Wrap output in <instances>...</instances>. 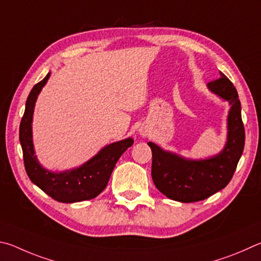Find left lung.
I'll return each instance as SVG.
<instances>
[{"label": "left lung", "mask_w": 261, "mask_h": 261, "mask_svg": "<svg viewBox=\"0 0 261 261\" xmlns=\"http://www.w3.org/2000/svg\"><path fill=\"white\" fill-rule=\"evenodd\" d=\"M207 87L231 105L228 139L222 152L203 161H189L164 151L152 142L148 143L152 151L151 175L154 186L166 197L177 202H199L225 188L243 153L245 130L236 88L222 72L220 77L210 81Z\"/></svg>", "instance_id": "1"}]
</instances>
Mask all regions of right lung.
<instances>
[{"label": "right lung", "instance_id": "obj_1", "mask_svg": "<svg viewBox=\"0 0 261 261\" xmlns=\"http://www.w3.org/2000/svg\"><path fill=\"white\" fill-rule=\"evenodd\" d=\"M49 76L50 73L32 88L20 121L19 140L26 173L34 185L57 202L75 203L95 198L105 189L118 159L132 147L134 141L133 139H126L109 144L90 161L72 171L54 173L44 170L34 154L32 118L36 97L42 87L47 84Z\"/></svg>", "mask_w": 261, "mask_h": 261}]
</instances>
